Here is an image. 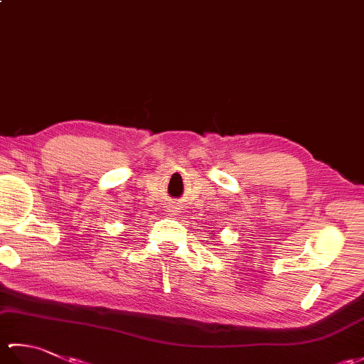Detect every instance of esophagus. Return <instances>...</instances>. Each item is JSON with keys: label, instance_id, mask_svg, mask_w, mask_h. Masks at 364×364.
I'll return each instance as SVG.
<instances>
[{"label": "esophagus", "instance_id": "34e87169", "mask_svg": "<svg viewBox=\"0 0 364 364\" xmlns=\"http://www.w3.org/2000/svg\"><path fill=\"white\" fill-rule=\"evenodd\" d=\"M180 210H181V206H180V203H178V202H170L168 206H167V213L170 215H175L176 213H180Z\"/></svg>", "mask_w": 364, "mask_h": 364}]
</instances>
